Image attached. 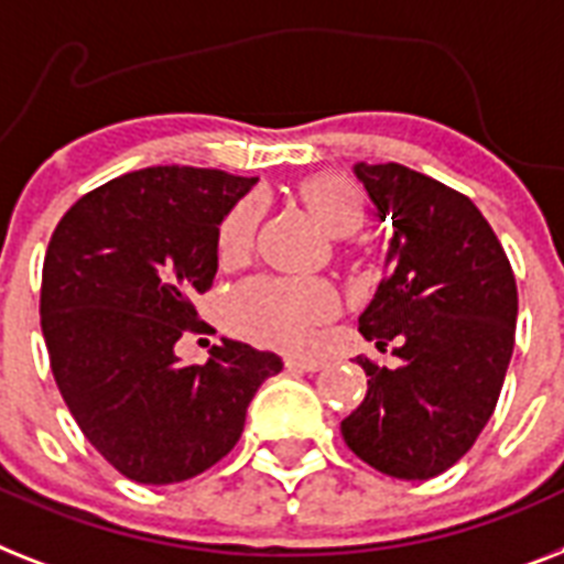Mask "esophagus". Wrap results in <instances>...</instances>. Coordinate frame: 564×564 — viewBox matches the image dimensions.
Segmentation results:
<instances>
[{"label":"esophagus","instance_id":"obj_1","mask_svg":"<svg viewBox=\"0 0 564 564\" xmlns=\"http://www.w3.org/2000/svg\"><path fill=\"white\" fill-rule=\"evenodd\" d=\"M285 366H288V369H293V371H319L325 366V362L316 360V357H296V355H291V357H285Z\"/></svg>","mask_w":564,"mask_h":564}]
</instances>
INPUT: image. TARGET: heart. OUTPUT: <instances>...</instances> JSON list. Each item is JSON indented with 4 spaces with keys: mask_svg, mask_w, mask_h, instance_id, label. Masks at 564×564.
Returning <instances> with one entry per match:
<instances>
[{
    "mask_svg": "<svg viewBox=\"0 0 564 564\" xmlns=\"http://www.w3.org/2000/svg\"><path fill=\"white\" fill-rule=\"evenodd\" d=\"M302 204L332 232L351 236L366 221V198L343 175H314L300 184ZM262 216L259 198H241L218 227L221 262H241L253 248L256 225ZM339 308V296L325 279H250L232 293L230 316L241 334L282 348H308L316 328L328 323Z\"/></svg>",
    "mask_w": 564,
    "mask_h": 564,
    "instance_id": "b5f03b06",
    "label": "heart"
}]
</instances>
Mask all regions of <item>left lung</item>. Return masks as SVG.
Instances as JSON below:
<instances>
[{
  "label": "left lung",
  "mask_w": 564,
  "mask_h": 564,
  "mask_svg": "<svg viewBox=\"0 0 564 564\" xmlns=\"http://www.w3.org/2000/svg\"><path fill=\"white\" fill-rule=\"evenodd\" d=\"M377 216L392 221L386 279L360 334L398 369L357 357L369 392L339 423L348 449L403 481L449 469L490 421L513 357L516 279L467 195L403 164H355Z\"/></svg>",
  "instance_id": "left-lung-1"
}]
</instances>
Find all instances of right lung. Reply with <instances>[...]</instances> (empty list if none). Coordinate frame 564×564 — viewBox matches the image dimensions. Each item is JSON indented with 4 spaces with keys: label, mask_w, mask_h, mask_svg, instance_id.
I'll return each instance as SVG.
<instances>
[{
    "label": "right lung",
    "mask_w": 564,
    "mask_h": 564,
    "mask_svg": "<svg viewBox=\"0 0 564 564\" xmlns=\"http://www.w3.org/2000/svg\"><path fill=\"white\" fill-rule=\"evenodd\" d=\"M259 178L149 166L91 189L48 241L40 316L51 371L77 426L138 484H175L225 458L273 351L221 339L207 362L175 343L202 328L193 300L218 271V225Z\"/></svg>",
    "instance_id": "add662e5"
}]
</instances>
